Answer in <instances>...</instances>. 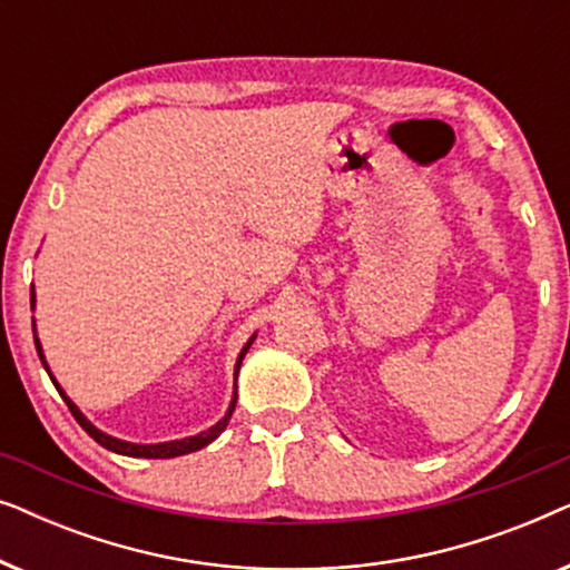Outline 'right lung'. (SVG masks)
Masks as SVG:
<instances>
[{"label": "right lung", "mask_w": 570, "mask_h": 570, "mask_svg": "<svg viewBox=\"0 0 570 570\" xmlns=\"http://www.w3.org/2000/svg\"><path fill=\"white\" fill-rule=\"evenodd\" d=\"M30 303H33V295H30ZM252 342H254V337L248 340V345L240 350V355H238V363H236V379H238V368H240V361H244V355H246V350L252 347ZM36 350H38V357H41V363H43V368L49 371V365H46V361H43V353H41V345H38V340H36ZM51 376V373H49ZM53 381V379H51ZM53 386L59 389V394L65 396V402H67V407H69V412H72L75 415V420L77 423L82 425V431L90 435V439H96L100 446H106L108 451H116V454H124V456H145V459H170V456H181V454H191V451H199L202 446H207L209 441H215L217 435H220L223 431H225V425H228V420H230V415H233V410H236V396H233V402H230V410L225 412V417L220 420V423L217 425H213L209 428V431H205V433H199V435H194V439H184V441H168V443H150V446H142V443H129V441H119V439H114V435H106V433H100L96 425L90 423V420H85V415L80 410L75 407V402H69V396L61 392V386L57 384V381H53Z\"/></svg>", "instance_id": "1"}]
</instances>
